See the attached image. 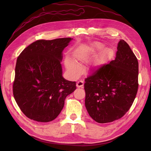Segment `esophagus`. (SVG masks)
<instances>
[{
	"label": "esophagus",
	"mask_w": 151,
	"mask_h": 151,
	"mask_svg": "<svg viewBox=\"0 0 151 151\" xmlns=\"http://www.w3.org/2000/svg\"><path fill=\"white\" fill-rule=\"evenodd\" d=\"M76 86L77 88H83L84 86V82L83 81H79L77 82Z\"/></svg>",
	"instance_id": "esophagus-1"
}]
</instances>
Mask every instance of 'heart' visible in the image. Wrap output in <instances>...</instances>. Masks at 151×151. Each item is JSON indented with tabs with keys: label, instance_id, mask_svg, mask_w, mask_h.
<instances>
[{
	"label": "heart",
	"instance_id": "1",
	"mask_svg": "<svg viewBox=\"0 0 151 151\" xmlns=\"http://www.w3.org/2000/svg\"><path fill=\"white\" fill-rule=\"evenodd\" d=\"M88 59L89 56L84 53L79 54L78 57H77V60H78L79 63L87 62L88 60ZM65 65L67 71L72 77H76L81 74V67L73 58L69 57H66L65 59Z\"/></svg>",
	"mask_w": 151,
	"mask_h": 151
}]
</instances>
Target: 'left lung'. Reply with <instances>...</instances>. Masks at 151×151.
Listing matches in <instances>:
<instances>
[{
  "mask_svg": "<svg viewBox=\"0 0 151 151\" xmlns=\"http://www.w3.org/2000/svg\"><path fill=\"white\" fill-rule=\"evenodd\" d=\"M139 63L129 45L120 40L116 57L85 79V106L99 123L120 119L129 111L138 89Z\"/></svg>",
  "mask_w": 151,
  "mask_h": 151,
  "instance_id": "1",
  "label": "left lung"
}]
</instances>
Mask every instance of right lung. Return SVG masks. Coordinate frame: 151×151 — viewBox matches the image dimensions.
<instances>
[{"instance_id": "right-lung-1", "label": "right lung", "mask_w": 151, "mask_h": 151, "mask_svg": "<svg viewBox=\"0 0 151 151\" xmlns=\"http://www.w3.org/2000/svg\"><path fill=\"white\" fill-rule=\"evenodd\" d=\"M71 38L36 41L18 57L13 84L14 97L30 119L49 122L58 116L76 82L62 76V52Z\"/></svg>"}]
</instances>
